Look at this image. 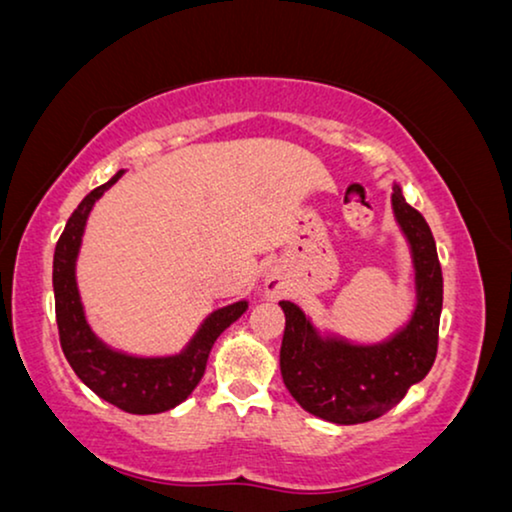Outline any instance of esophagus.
I'll list each match as a JSON object with an SVG mask.
<instances>
[{"label":"esophagus","instance_id":"34e87169","mask_svg":"<svg viewBox=\"0 0 512 512\" xmlns=\"http://www.w3.org/2000/svg\"><path fill=\"white\" fill-rule=\"evenodd\" d=\"M282 278L280 276H269L266 278V294L271 296V299H278V296L282 294Z\"/></svg>","mask_w":512,"mask_h":512}]
</instances>
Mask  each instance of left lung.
Instances as JSON below:
<instances>
[{
  "mask_svg": "<svg viewBox=\"0 0 512 512\" xmlns=\"http://www.w3.org/2000/svg\"><path fill=\"white\" fill-rule=\"evenodd\" d=\"M395 218L414 253L418 305L411 322L381 345L322 340L294 303L280 301L285 335L280 372L287 391L305 411L338 425H356L386 414L411 384L430 372L439 347L444 278L430 225L393 186Z\"/></svg>",
  "mask_w": 512,
  "mask_h": 512,
  "instance_id": "left-lung-1",
  "label": "left lung"
}]
</instances>
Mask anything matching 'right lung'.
<instances>
[{"label": "right lung", "mask_w": 512, "mask_h": 512, "mask_svg": "<svg viewBox=\"0 0 512 512\" xmlns=\"http://www.w3.org/2000/svg\"><path fill=\"white\" fill-rule=\"evenodd\" d=\"M124 172L91 190L71 213L61 232L55 262H52V287H55V315L59 342L66 361L71 363L85 384L98 398L108 400L128 414H160L177 407L200 384L207 368V358L213 342L227 326L236 322L248 308L246 301L220 308L204 319L202 329L190 340L186 352L165 358H135L112 352L91 333L85 312H82L78 285H75V257L80 239L94 202L117 181Z\"/></svg>", "instance_id": "obj_1"}]
</instances>
